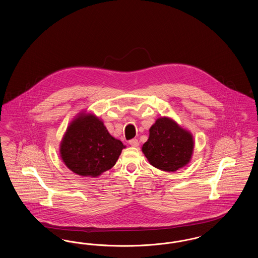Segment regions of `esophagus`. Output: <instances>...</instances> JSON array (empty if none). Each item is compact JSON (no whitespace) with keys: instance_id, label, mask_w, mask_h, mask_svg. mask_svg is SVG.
Here are the masks:
<instances>
[{"instance_id":"34e87169","label":"esophagus","mask_w":258,"mask_h":258,"mask_svg":"<svg viewBox=\"0 0 258 258\" xmlns=\"http://www.w3.org/2000/svg\"><path fill=\"white\" fill-rule=\"evenodd\" d=\"M128 143H130L131 146H133V147H138L139 146V142H138L137 139H132V140H130Z\"/></svg>"}]
</instances>
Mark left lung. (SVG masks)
I'll use <instances>...</instances> for the list:
<instances>
[{
	"label": "left lung",
	"instance_id": "1",
	"mask_svg": "<svg viewBox=\"0 0 258 258\" xmlns=\"http://www.w3.org/2000/svg\"><path fill=\"white\" fill-rule=\"evenodd\" d=\"M142 152L150 164L165 172H175L187 165L193 155L192 134L169 117H159L150 130Z\"/></svg>",
	"mask_w": 258,
	"mask_h": 258
}]
</instances>
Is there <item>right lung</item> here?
Listing matches in <instances>:
<instances>
[{
    "instance_id": "right-lung-1",
    "label": "right lung",
    "mask_w": 258,
    "mask_h": 258,
    "mask_svg": "<svg viewBox=\"0 0 258 258\" xmlns=\"http://www.w3.org/2000/svg\"><path fill=\"white\" fill-rule=\"evenodd\" d=\"M124 148L108 133L103 120L83 111L67 126L59 144V155L76 175L97 177L115 165Z\"/></svg>"
}]
</instances>
